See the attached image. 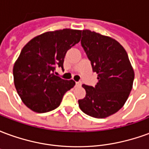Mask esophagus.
Masks as SVG:
<instances>
[{"mask_svg":"<svg viewBox=\"0 0 149 149\" xmlns=\"http://www.w3.org/2000/svg\"><path fill=\"white\" fill-rule=\"evenodd\" d=\"M81 81H78V82H76V85L77 86V87H81Z\"/></svg>","mask_w":149,"mask_h":149,"instance_id":"esophagus-1","label":"esophagus"}]
</instances>
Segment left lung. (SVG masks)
<instances>
[{
  "label": "left lung",
  "instance_id": "8db88e82",
  "mask_svg": "<svg viewBox=\"0 0 149 149\" xmlns=\"http://www.w3.org/2000/svg\"><path fill=\"white\" fill-rule=\"evenodd\" d=\"M81 45L98 82L95 87L82 85L86 95L78 100L79 107L90 116L106 118L118 112L128 100L134 70L124 47L111 37L84 29Z\"/></svg>",
  "mask_w": 149,
  "mask_h": 149
}]
</instances>
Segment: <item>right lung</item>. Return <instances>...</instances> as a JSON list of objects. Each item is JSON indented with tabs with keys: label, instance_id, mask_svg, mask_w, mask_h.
<instances>
[{
	"label": "right lung",
	"instance_id": "right-lung-1",
	"mask_svg": "<svg viewBox=\"0 0 149 149\" xmlns=\"http://www.w3.org/2000/svg\"><path fill=\"white\" fill-rule=\"evenodd\" d=\"M81 30L64 29L33 37L24 46L13 65V81L26 106L38 113L55 109L63 96L74 87L73 80L56 76V66L63 68L65 54L81 40Z\"/></svg>",
	"mask_w": 149,
	"mask_h": 149
}]
</instances>
